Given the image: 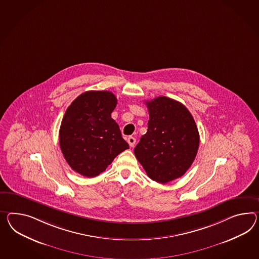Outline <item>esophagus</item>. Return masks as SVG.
I'll list each match as a JSON object with an SVG mask.
<instances>
[{"instance_id":"1","label":"esophagus","mask_w":259,"mask_h":259,"mask_svg":"<svg viewBox=\"0 0 259 259\" xmlns=\"http://www.w3.org/2000/svg\"><path fill=\"white\" fill-rule=\"evenodd\" d=\"M127 143H128V145H130V146H132V147H133V146H135V143H136V139H135L134 137H133V136H130V137L127 138Z\"/></svg>"}]
</instances>
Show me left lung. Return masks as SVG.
<instances>
[{"label":"left lung","mask_w":259,"mask_h":259,"mask_svg":"<svg viewBox=\"0 0 259 259\" xmlns=\"http://www.w3.org/2000/svg\"><path fill=\"white\" fill-rule=\"evenodd\" d=\"M148 127L134 154L147 176L165 184L182 177L199 147V133L189 110L177 100L158 97L146 101Z\"/></svg>","instance_id":"left-lung-1"}]
</instances>
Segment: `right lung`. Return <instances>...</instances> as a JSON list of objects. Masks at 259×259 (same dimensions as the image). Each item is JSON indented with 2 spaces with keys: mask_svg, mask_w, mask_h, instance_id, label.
<instances>
[{
  "mask_svg": "<svg viewBox=\"0 0 259 259\" xmlns=\"http://www.w3.org/2000/svg\"><path fill=\"white\" fill-rule=\"evenodd\" d=\"M116 104L112 92L87 91L67 108L60 126V147L75 172L97 177L128 148L111 116Z\"/></svg>",
  "mask_w": 259,
  "mask_h": 259,
  "instance_id": "obj_1",
  "label": "right lung"
}]
</instances>
